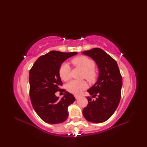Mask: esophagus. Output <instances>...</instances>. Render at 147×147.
<instances>
[{"label": "esophagus", "mask_w": 147, "mask_h": 147, "mask_svg": "<svg viewBox=\"0 0 147 147\" xmlns=\"http://www.w3.org/2000/svg\"><path fill=\"white\" fill-rule=\"evenodd\" d=\"M74 97H75V98H76V99H78V98H80L81 97V96L75 95H74Z\"/></svg>", "instance_id": "esophagus-1"}]
</instances>
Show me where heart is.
I'll list each match as a JSON object with an SVG mask.
<instances>
[{
    "mask_svg": "<svg viewBox=\"0 0 147 147\" xmlns=\"http://www.w3.org/2000/svg\"><path fill=\"white\" fill-rule=\"evenodd\" d=\"M73 62L77 66L82 68L85 71L84 78L89 82L95 81L96 77V73L94 70L95 66V62L91 59L85 56H80L74 58ZM59 75L61 78L66 82L71 78V67L67 62L62 64L59 68ZM87 86V84L84 81L73 80L67 85V90L73 94H80Z\"/></svg>",
    "mask_w": 147,
    "mask_h": 147,
    "instance_id": "obj_1",
    "label": "heart"
}]
</instances>
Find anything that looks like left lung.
Instances as JSON below:
<instances>
[{
	"instance_id": "obj_1",
	"label": "left lung",
	"mask_w": 147,
	"mask_h": 147,
	"mask_svg": "<svg viewBox=\"0 0 147 147\" xmlns=\"http://www.w3.org/2000/svg\"><path fill=\"white\" fill-rule=\"evenodd\" d=\"M82 54L91 57L97 65L96 82L88 92L93 100L86 96L88 104L83 109V116L88 121L101 123L110 118L119 104L123 80L116 61L102 49L94 48Z\"/></svg>"
}]
</instances>
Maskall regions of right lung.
Listing matches in <instances>:
<instances>
[{
    "instance_id": "obj_1",
    "label": "right lung",
    "mask_w": 147,
    "mask_h": 147,
    "mask_svg": "<svg viewBox=\"0 0 147 147\" xmlns=\"http://www.w3.org/2000/svg\"><path fill=\"white\" fill-rule=\"evenodd\" d=\"M76 52L52 51L37 59L29 73L30 95L34 110L42 119L49 124L63 123L68 117V107L75 101L73 94L64 90L61 99L55 95L60 91L62 82L59 68L62 63Z\"/></svg>"
}]
</instances>
